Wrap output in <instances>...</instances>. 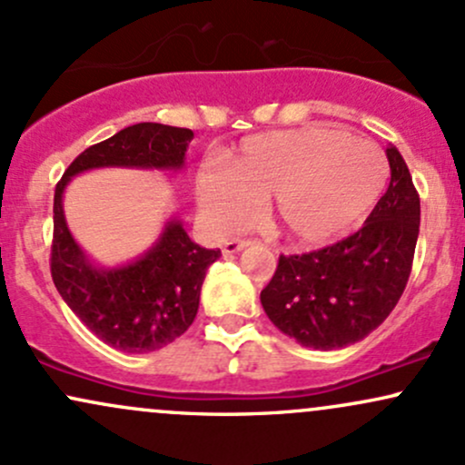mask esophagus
<instances>
[{"label":"esophagus","instance_id":"esophagus-1","mask_svg":"<svg viewBox=\"0 0 465 465\" xmlns=\"http://www.w3.org/2000/svg\"><path fill=\"white\" fill-rule=\"evenodd\" d=\"M249 240H238V238H233V240H227L225 244H223V253L225 255H233V253H238V251H242L244 247H249Z\"/></svg>","mask_w":465,"mask_h":465}]
</instances>
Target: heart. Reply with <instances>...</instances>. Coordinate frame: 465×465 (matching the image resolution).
Segmentation results:
<instances>
[{"instance_id": "b5f03b06", "label": "heart", "mask_w": 465, "mask_h": 465, "mask_svg": "<svg viewBox=\"0 0 465 465\" xmlns=\"http://www.w3.org/2000/svg\"><path fill=\"white\" fill-rule=\"evenodd\" d=\"M389 177L376 143L328 126L251 135L229 153L225 173L205 170L196 194L223 232L247 221L253 201L269 199L271 223L300 244H325L351 232L373 210Z\"/></svg>"}]
</instances>
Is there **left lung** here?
<instances>
[{
    "label": "left lung",
    "mask_w": 465,
    "mask_h": 465,
    "mask_svg": "<svg viewBox=\"0 0 465 465\" xmlns=\"http://www.w3.org/2000/svg\"><path fill=\"white\" fill-rule=\"evenodd\" d=\"M391 181L365 225L341 242L280 255L260 292L266 317L303 348L341 350L373 332L402 297L420 233V196L396 146Z\"/></svg>",
    "instance_id": "8db88e82"
}]
</instances>
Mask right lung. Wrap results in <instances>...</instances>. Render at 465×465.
Here are the masks:
<instances>
[{"label":"right lung","mask_w":465,"mask_h":465,"mask_svg":"<svg viewBox=\"0 0 465 465\" xmlns=\"http://www.w3.org/2000/svg\"><path fill=\"white\" fill-rule=\"evenodd\" d=\"M194 137L190 129L140 122L80 153L54 192L52 280L63 302L111 348L131 354L162 350L179 339L199 311L205 271L221 249H205L170 216L153 247L126 264H95L69 232L63 194L89 170L129 168L181 173Z\"/></svg>","instance_id":"add662e5"}]
</instances>
